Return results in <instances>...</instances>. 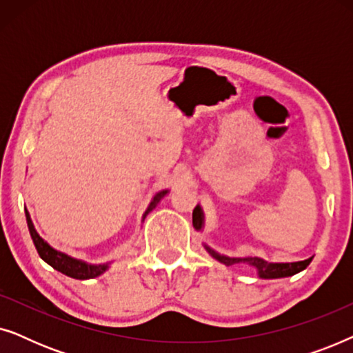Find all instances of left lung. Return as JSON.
Instances as JSON below:
<instances>
[{
  "label": "left lung",
  "mask_w": 353,
  "mask_h": 353,
  "mask_svg": "<svg viewBox=\"0 0 353 353\" xmlns=\"http://www.w3.org/2000/svg\"><path fill=\"white\" fill-rule=\"evenodd\" d=\"M192 225L196 226L197 230L202 226V214L199 207H196L194 212H192ZM209 252L212 254V257H215L219 262L225 263V265H233V263H250L254 265L255 268L259 270L260 278H284V276H292L302 270H305L308 267V263L312 262V259L302 260V262H292V263H268L267 260L259 259V257H249V259H228L223 257V255L215 254L214 250L209 249Z\"/></svg>",
  "instance_id": "1"
}]
</instances>
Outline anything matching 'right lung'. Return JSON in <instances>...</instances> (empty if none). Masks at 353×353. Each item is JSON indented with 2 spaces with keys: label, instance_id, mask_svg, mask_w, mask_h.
Instances as JSON below:
<instances>
[{
  "label": "right lung",
  "instance_id": "1",
  "mask_svg": "<svg viewBox=\"0 0 353 353\" xmlns=\"http://www.w3.org/2000/svg\"><path fill=\"white\" fill-rule=\"evenodd\" d=\"M165 192L167 191L159 192V194L154 197L151 205L148 207L146 212H144V216H146L149 212H151L154 207L157 205V202L162 199ZM26 215H27L28 231H30L32 241H33V244H35L38 255H40V257L45 260L48 265H51L52 268L57 270V272L64 273V274H67V276L75 278V279H91V278L99 276V274L104 273V270L108 268V265H88L85 262H80V260L72 259V257H69V255L57 252L56 249H52L50 244H46L45 241L38 236L35 228H33V223L30 220V215H28V212H26Z\"/></svg>",
  "mask_w": 353,
  "mask_h": 353
}]
</instances>
